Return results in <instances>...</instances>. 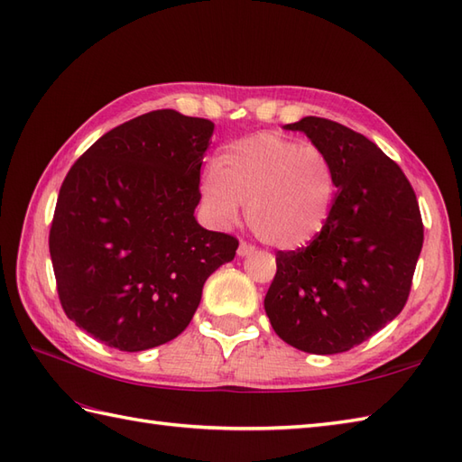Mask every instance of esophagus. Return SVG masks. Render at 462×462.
Listing matches in <instances>:
<instances>
[{
	"mask_svg": "<svg viewBox=\"0 0 462 462\" xmlns=\"http://www.w3.org/2000/svg\"><path fill=\"white\" fill-rule=\"evenodd\" d=\"M255 252V248L252 244H248V242H240V245H238V255H242V257H245V255H252Z\"/></svg>",
	"mask_w": 462,
	"mask_h": 462,
	"instance_id": "1",
	"label": "esophagus"
}]
</instances>
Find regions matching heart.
I'll list each match as a JSON object with an SVG mask.
<instances>
[{"label":"heart","mask_w":462,"mask_h":462,"mask_svg":"<svg viewBox=\"0 0 462 462\" xmlns=\"http://www.w3.org/2000/svg\"><path fill=\"white\" fill-rule=\"evenodd\" d=\"M200 197L222 226L238 220L244 205L255 238L280 250H297L327 226L337 173L320 147L263 132L222 147L217 171L200 180Z\"/></svg>","instance_id":"heart-1"}]
</instances>
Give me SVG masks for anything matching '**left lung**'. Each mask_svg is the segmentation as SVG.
Masks as SVG:
<instances>
[{
    "label": "left lung",
    "instance_id": "1",
    "mask_svg": "<svg viewBox=\"0 0 462 462\" xmlns=\"http://www.w3.org/2000/svg\"><path fill=\"white\" fill-rule=\"evenodd\" d=\"M285 130L328 153L338 190L323 232L305 248L277 252L263 307L287 345L346 352L407 303L423 248L420 205L400 165L362 134L315 116Z\"/></svg>",
    "mask_w": 462,
    "mask_h": 462
}]
</instances>
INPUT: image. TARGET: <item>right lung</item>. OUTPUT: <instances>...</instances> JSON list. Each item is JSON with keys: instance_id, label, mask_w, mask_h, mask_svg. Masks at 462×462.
<instances>
[{"instance_id": "right-lung-1", "label": "right lung", "mask_w": 462, "mask_h": 462, "mask_svg": "<svg viewBox=\"0 0 462 462\" xmlns=\"http://www.w3.org/2000/svg\"><path fill=\"white\" fill-rule=\"evenodd\" d=\"M214 124L155 110L114 127L64 177L49 252L64 313L112 348L179 337L238 240L195 218Z\"/></svg>"}]
</instances>
